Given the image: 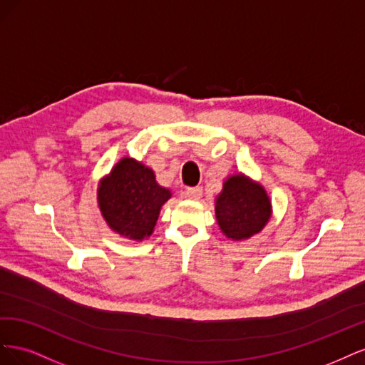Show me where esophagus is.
<instances>
[{"mask_svg":"<svg viewBox=\"0 0 365 365\" xmlns=\"http://www.w3.org/2000/svg\"><path fill=\"white\" fill-rule=\"evenodd\" d=\"M184 196L187 197V200L197 201L202 196V189H201V187H192V189H187L184 192Z\"/></svg>","mask_w":365,"mask_h":365,"instance_id":"esophagus-1","label":"esophagus"}]
</instances>
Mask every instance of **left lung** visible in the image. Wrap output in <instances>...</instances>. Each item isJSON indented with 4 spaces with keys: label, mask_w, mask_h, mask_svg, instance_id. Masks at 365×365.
I'll return each instance as SVG.
<instances>
[{
    "label": "left lung",
    "mask_w": 365,
    "mask_h": 365,
    "mask_svg": "<svg viewBox=\"0 0 365 365\" xmlns=\"http://www.w3.org/2000/svg\"><path fill=\"white\" fill-rule=\"evenodd\" d=\"M215 215L222 235L240 242L260 233L269 222L272 205L264 187L239 172L224 181L215 200Z\"/></svg>",
    "instance_id": "left-lung-1"
}]
</instances>
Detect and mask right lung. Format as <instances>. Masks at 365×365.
Instances as JSON below:
<instances>
[{"label": "right lung", "mask_w": 365, "mask_h": 365, "mask_svg": "<svg viewBox=\"0 0 365 365\" xmlns=\"http://www.w3.org/2000/svg\"><path fill=\"white\" fill-rule=\"evenodd\" d=\"M172 192L143 163L123 157L98 181L97 204L106 225L128 240L149 239Z\"/></svg>", "instance_id": "obj_1"}]
</instances>
